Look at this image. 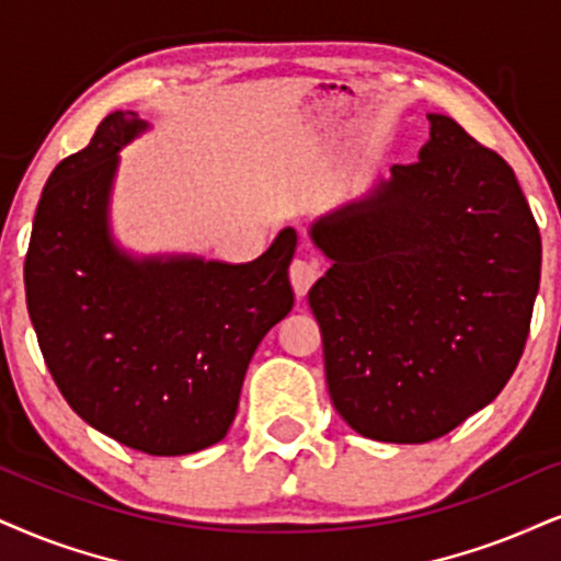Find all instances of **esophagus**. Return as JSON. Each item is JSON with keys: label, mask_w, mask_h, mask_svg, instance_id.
<instances>
[{"label": "esophagus", "mask_w": 561, "mask_h": 561, "mask_svg": "<svg viewBox=\"0 0 561 561\" xmlns=\"http://www.w3.org/2000/svg\"><path fill=\"white\" fill-rule=\"evenodd\" d=\"M288 275H291V286L296 296H304L312 288V283L317 280V275H320V270L312 260H294L291 262V270H288Z\"/></svg>", "instance_id": "1"}]
</instances>
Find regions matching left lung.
<instances>
[{
	"label": "left lung",
	"mask_w": 561,
	"mask_h": 561,
	"mask_svg": "<svg viewBox=\"0 0 561 561\" xmlns=\"http://www.w3.org/2000/svg\"><path fill=\"white\" fill-rule=\"evenodd\" d=\"M419 161L312 226L324 377L354 432L421 445L500 396L528 341L541 233L515 171L428 114Z\"/></svg>",
	"instance_id": "left-lung-1"
}]
</instances>
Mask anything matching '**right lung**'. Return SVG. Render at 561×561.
<instances>
[{
  "label": "right lung",
  "instance_id": "obj_1",
  "mask_svg": "<svg viewBox=\"0 0 561 561\" xmlns=\"http://www.w3.org/2000/svg\"><path fill=\"white\" fill-rule=\"evenodd\" d=\"M148 129L114 112L41 192L25 299L41 354L82 421L145 455H190L226 437L270 328L294 307L296 231L262 257L135 260L114 244L108 197L122 145Z\"/></svg>",
  "mask_w": 561,
  "mask_h": 561
}]
</instances>
